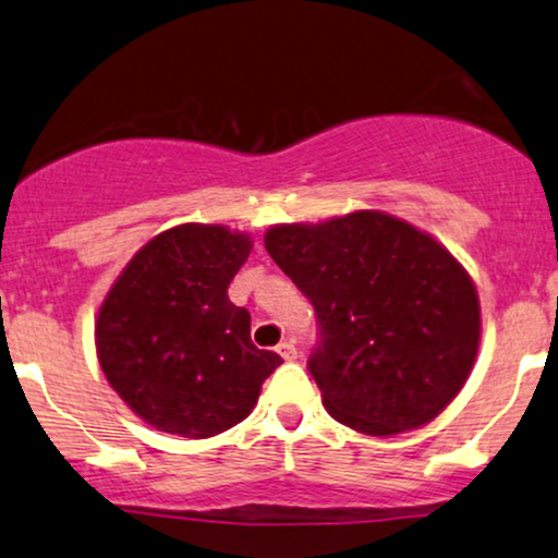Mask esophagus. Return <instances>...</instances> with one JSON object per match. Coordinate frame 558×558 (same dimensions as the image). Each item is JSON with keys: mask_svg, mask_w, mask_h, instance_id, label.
<instances>
[{"mask_svg": "<svg viewBox=\"0 0 558 558\" xmlns=\"http://www.w3.org/2000/svg\"><path fill=\"white\" fill-rule=\"evenodd\" d=\"M277 353L284 361H296V349H294V343L292 341H284V343H279L277 345Z\"/></svg>", "mask_w": 558, "mask_h": 558, "instance_id": "esophagus-1", "label": "esophagus"}]
</instances>
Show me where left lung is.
Instances as JSON below:
<instances>
[{
	"instance_id": "1",
	"label": "left lung",
	"mask_w": 558,
	"mask_h": 558,
	"mask_svg": "<svg viewBox=\"0 0 558 558\" xmlns=\"http://www.w3.org/2000/svg\"><path fill=\"white\" fill-rule=\"evenodd\" d=\"M264 245L315 305L310 359L332 421L389 438L423 428L466 385L482 341L480 294L438 238L381 209L279 222Z\"/></svg>"
}]
</instances>
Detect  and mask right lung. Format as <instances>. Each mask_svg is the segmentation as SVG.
Wrapping results in <instances>:
<instances>
[{
    "mask_svg": "<svg viewBox=\"0 0 558 558\" xmlns=\"http://www.w3.org/2000/svg\"><path fill=\"white\" fill-rule=\"evenodd\" d=\"M253 238L182 222L150 238L112 281L94 320L99 366L150 428L213 438L256 408L281 364L251 343V315L228 300Z\"/></svg>",
    "mask_w": 558,
    "mask_h": 558,
    "instance_id": "1",
    "label": "right lung"
}]
</instances>
